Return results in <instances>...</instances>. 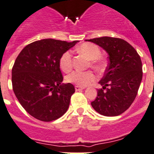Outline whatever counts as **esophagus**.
<instances>
[{
    "label": "esophagus",
    "instance_id": "obj_1",
    "mask_svg": "<svg viewBox=\"0 0 154 154\" xmlns=\"http://www.w3.org/2000/svg\"><path fill=\"white\" fill-rule=\"evenodd\" d=\"M85 87H81V86H78V85H76L75 86V90L76 91H80V90H82V89H85Z\"/></svg>",
    "mask_w": 154,
    "mask_h": 154
}]
</instances>
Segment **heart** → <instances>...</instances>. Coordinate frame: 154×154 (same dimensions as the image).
<instances>
[{"instance_id":"heart-1","label":"heart","mask_w":154,"mask_h":154,"mask_svg":"<svg viewBox=\"0 0 154 154\" xmlns=\"http://www.w3.org/2000/svg\"><path fill=\"white\" fill-rule=\"evenodd\" d=\"M77 51L80 54L85 56L90 61V64L92 68H94L97 70H101L104 68L105 62L104 60L100 57V50L96 44L93 43H83L78 48ZM60 67L62 70L67 72L72 67V54L70 51H66L62 54L59 59ZM96 79V76L92 71H79L74 70L71 72L66 77V80L69 82L76 84L77 85L85 87L88 85L92 81Z\"/></svg>"}]
</instances>
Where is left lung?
<instances>
[{
  "mask_svg": "<svg viewBox=\"0 0 154 154\" xmlns=\"http://www.w3.org/2000/svg\"><path fill=\"white\" fill-rule=\"evenodd\" d=\"M108 54L109 63L99 83L97 97L91 104L105 116H117L127 110L138 94L142 79L141 57L130 43L122 38L100 37L87 39Z\"/></svg>",
  "mask_w": 154,
  "mask_h": 154,
  "instance_id": "8db88e82",
  "label": "left lung"
}]
</instances>
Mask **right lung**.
<instances>
[{
	"label": "right lung",
	"instance_id": "add662e5",
	"mask_svg": "<svg viewBox=\"0 0 154 154\" xmlns=\"http://www.w3.org/2000/svg\"><path fill=\"white\" fill-rule=\"evenodd\" d=\"M77 41L53 38L27 45L16 57L12 69V89L25 111L34 118L51 122L68 110L74 86L63 81L59 59Z\"/></svg>",
	"mask_w": 154,
	"mask_h": 154
}]
</instances>
